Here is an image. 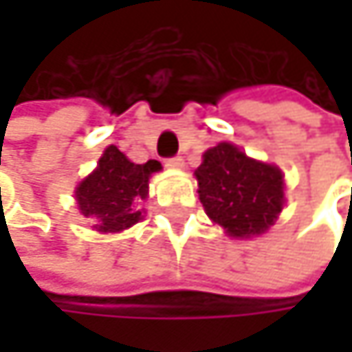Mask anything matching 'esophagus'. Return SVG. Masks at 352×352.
<instances>
[{
  "mask_svg": "<svg viewBox=\"0 0 352 352\" xmlns=\"http://www.w3.org/2000/svg\"><path fill=\"white\" fill-rule=\"evenodd\" d=\"M183 159L181 157H171V159H167L165 161V167H169V169H183Z\"/></svg>",
  "mask_w": 352,
  "mask_h": 352,
  "instance_id": "esophagus-1",
  "label": "esophagus"
}]
</instances>
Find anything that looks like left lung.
Returning <instances> with one entry per match:
<instances>
[{"mask_svg": "<svg viewBox=\"0 0 352 352\" xmlns=\"http://www.w3.org/2000/svg\"><path fill=\"white\" fill-rule=\"evenodd\" d=\"M195 177L206 214L228 236H258L275 224L283 210V173L279 167L246 157L230 142L208 148Z\"/></svg>", "mask_w": 352, "mask_h": 352, "instance_id": "8db88e82", "label": "left lung"}]
</instances>
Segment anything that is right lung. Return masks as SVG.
<instances>
[{
	"mask_svg": "<svg viewBox=\"0 0 352 352\" xmlns=\"http://www.w3.org/2000/svg\"><path fill=\"white\" fill-rule=\"evenodd\" d=\"M161 171L159 161L132 163L118 146H107L98 169L75 189L79 212L94 220L98 232H122L142 220L140 204L148 195V179Z\"/></svg>",
	"mask_w": 352,
	"mask_h": 352,
	"instance_id": "right-lung-1",
	"label": "right lung"
}]
</instances>
